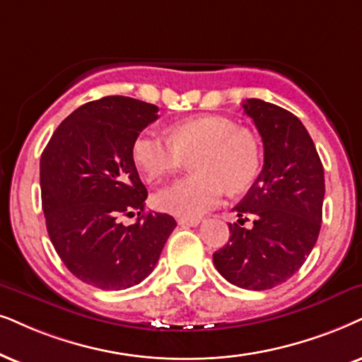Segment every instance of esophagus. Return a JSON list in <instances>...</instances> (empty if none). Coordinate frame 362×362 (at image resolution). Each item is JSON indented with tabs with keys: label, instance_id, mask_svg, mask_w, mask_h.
I'll return each mask as SVG.
<instances>
[{
	"label": "esophagus",
	"instance_id": "esophagus-1",
	"mask_svg": "<svg viewBox=\"0 0 362 362\" xmlns=\"http://www.w3.org/2000/svg\"><path fill=\"white\" fill-rule=\"evenodd\" d=\"M178 223L184 227H197L200 223V218L197 217H180L178 218Z\"/></svg>",
	"mask_w": 362,
	"mask_h": 362
}]
</instances>
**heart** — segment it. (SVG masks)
Instances as JSON below:
<instances>
[{
	"instance_id": "1",
	"label": "heart",
	"mask_w": 362,
	"mask_h": 362,
	"mask_svg": "<svg viewBox=\"0 0 362 362\" xmlns=\"http://www.w3.org/2000/svg\"><path fill=\"white\" fill-rule=\"evenodd\" d=\"M132 153L148 182L162 180L195 155V175L178 178L155 195L160 210L180 217H199L217 207L227 187L232 192L247 189L260 168V150L254 136L218 115L177 123L172 139L144 132L134 141Z\"/></svg>"
}]
</instances>
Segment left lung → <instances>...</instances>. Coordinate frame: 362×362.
Returning <instances> with one entry per match:
<instances>
[{
  "label": "left lung",
  "mask_w": 362,
  "mask_h": 362,
  "mask_svg": "<svg viewBox=\"0 0 362 362\" xmlns=\"http://www.w3.org/2000/svg\"><path fill=\"white\" fill-rule=\"evenodd\" d=\"M264 144V167L234 210L230 239L214 254L215 269L237 287L272 289L303 267L322 222L324 167L303 122L259 98L242 103ZM255 217L252 229L243 223Z\"/></svg>",
  "instance_id": "1"
}]
</instances>
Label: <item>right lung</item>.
Wrapping results in <instances>:
<instances>
[{"label":"right lung","instance_id":"add662e5","mask_svg":"<svg viewBox=\"0 0 362 362\" xmlns=\"http://www.w3.org/2000/svg\"><path fill=\"white\" fill-rule=\"evenodd\" d=\"M158 107L105 97L59 123L41 153V204L49 240L73 276L103 291L144 281L177 227L168 214H144L147 189L134 141L158 118ZM132 226L122 216H133Z\"/></svg>","mask_w":362,"mask_h":362}]
</instances>
